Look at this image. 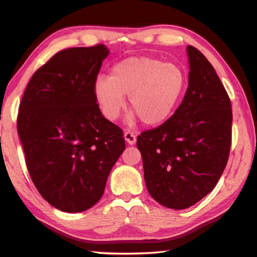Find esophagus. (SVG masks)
<instances>
[{
	"label": "esophagus",
	"instance_id": "34e87169",
	"mask_svg": "<svg viewBox=\"0 0 257 257\" xmlns=\"http://www.w3.org/2000/svg\"><path fill=\"white\" fill-rule=\"evenodd\" d=\"M124 139L129 145H134L136 143V135L128 130V132L124 133Z\"/></svg>",
	"mask_w": 257,
	"mask_h": 257
}]
</instances>
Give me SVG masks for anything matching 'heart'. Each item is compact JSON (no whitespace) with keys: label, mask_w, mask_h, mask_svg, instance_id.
Returning <instances> with one entry per match:
<instances>
[{"label":"heart","mask_w":257,"mask_h":257,"mask_svg":"<svg viewBox=\"0 0 257 257\" xmlns=\"http://www.w3.org/2000/svg\"><path fill=\"white\" fill-rule=\"evenodd\" d=\"M187 85V76L180 66L165 63L151 56H132L112 68L111 75L98 76L94 95L103 115L115 120L129 95V122L141 118L147 125L164 123L179 104Z\"/></svg>","instance_id":"heart-1"}]
</instances>
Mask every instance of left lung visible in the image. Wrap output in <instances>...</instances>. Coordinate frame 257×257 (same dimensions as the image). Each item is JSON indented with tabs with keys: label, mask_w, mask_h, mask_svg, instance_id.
I'll list each match as a JSON object with an SVG mask.
<instances>
[{
	"label": "left lung",
	"mask_w": 257,
	"mask_h": 257,
	"mask_svg": "<svg viewBox=\"0 0 257 257\" xmlns=\"http://www.w3.org/2000/svg\"><path fill=\"white\" fill-rule=\"evenodd\" d=\"M188 88L175 114L137 137L147 190L161 205L184 210L211 193L231 146V103L208 60L187 46Z\"/></svg>",
	"instance_id": "8db88e82"
}]
</instances>
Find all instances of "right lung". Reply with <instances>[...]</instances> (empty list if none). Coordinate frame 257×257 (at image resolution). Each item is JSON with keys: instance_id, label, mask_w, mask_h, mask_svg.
Here are the masks:
<instances>
[{"instance_id": "right-lung-1", "label": "right lung", "mask_w": 257, "mask_h": 257, "mask_svg": "<svg viewBox=\"0 0 257 257\" xmlns=\"http://www.w3.org/2000/svg\"><path fill=\"white\" fill-rule=\"evenodd\" d=\"M107 47L60 51L34 73L17 128L34 185L52 206L84 212L103 196L125 149L122 130L104 118L94 95Z\"/></svg>"}]
</instances>
